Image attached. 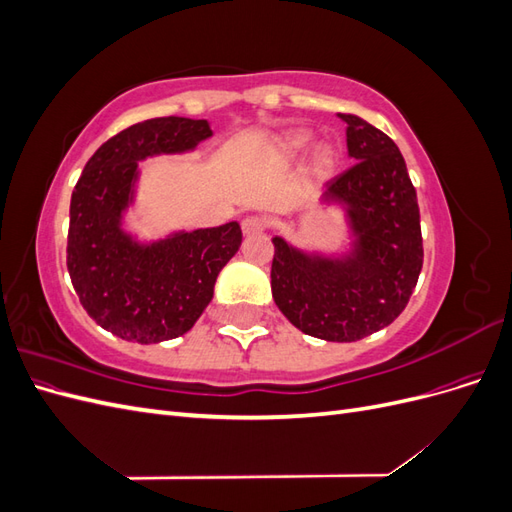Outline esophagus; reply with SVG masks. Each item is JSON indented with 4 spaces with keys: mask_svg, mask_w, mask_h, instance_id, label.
I'll return each instance as SVG.
<instances>
[{
    "mask_svg": "<svg viewBox=\"0 0 512 512\" xmlns=\"http://www.w3.org/2000/svg\"><path fill=\"white\" fill-rule=\"evenodd\" d=\"M265 228H267V222L262 220V218H245V220L241 222V230H243L245 237L260 235V232L265 230Z\"/></svg>",
    "mask_w": 512,
    "mask_h": 512,
    "instance_id": "34e87169",
    "label": "esophagus"
}]
</instances>
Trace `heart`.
Returning a JSON list of instances; mask_svg holds the SVG:
<instances>
[{"mask_svg": "<svg viewBox=\"0 0 512 512\" xmlns=\"http://www.w3.org/2000/svg\"><path fill=\"white\" fill-rule=\"evenodd\" d=\"M314 143V134L307 130H292L288 134H284L280 141H277V153L280 158L286 162H292L301 158L303 153L312 147ZM339 164V149L335 143L324 141L320 145L314 147L312 158H309V175L314 179L322 181L333 175V170Z\"/></svg>", "mask_w": 512, "mask_h": 512, "instance_id": "heart-1", "label": "heart"}]
</instances>
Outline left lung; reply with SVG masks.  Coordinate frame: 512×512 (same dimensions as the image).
<instances>
[{"instance_id": "1", "label": "left lung", "mask_w": 512, "mask_h": 512, "mask_svg": "<svg viewBox=\"0 0 512 512\" xmlns=\"http://www.w3.org/2000/svg\"><path fill=\"white\" fill-rule=\"evenodd\" d=\"M346 121L356 162L324 185L320 205L344 211V252L303 250L273 237L271 292L280 312L305 335L356 342L404 312L423 267L421 215L404 156L365 119Z\"/></svg>"}]
</instances>
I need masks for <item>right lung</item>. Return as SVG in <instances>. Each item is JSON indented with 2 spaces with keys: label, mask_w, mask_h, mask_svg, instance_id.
<instances>
[{
  "label": "right lung",
  "mask_w": 512,
  "mask_h": 512,
  "mask_svg": "<svg viewBox=\"0 0 512 512\" xmlns=\"http://www.w3.org/2000/svg\"><path fill=\"white\" fill-rule=\"evenodd\" d=\"M211 136L207 119H147L108 138L85 164L70 200L68 271L85 312L108 333L136 344L188 333L237 254V222L158 239H141L126 226L141 181L138 162L190 153Z\"/></svg>",
  "instance_id": "right-lung-1"
}]
</instances>
